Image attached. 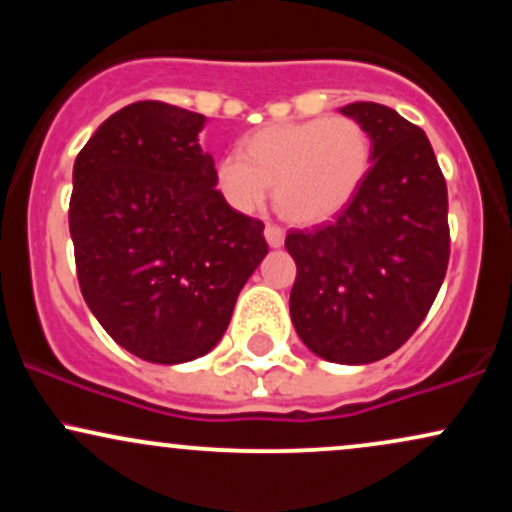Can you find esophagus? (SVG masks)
I'll return each instance as SVG.
<instances>
[{"label": "esophagus", "mask_w": 512, "mask_h": 512, "mask_svg": "<svg viewBox=\"0 0 512 512\" xmlns=\"http://www.w3.org/2000/svg\"><path fill=\"white\" fill-rule=\"evenodd\" d=\"M264 238H267L269 248H281V245H284L286 233H284V228H279V226H274V223H269V226L264 228Z\"/></svg>", "instance_id": "34e87169"}]
</instances>
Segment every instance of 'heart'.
Listing matches in <instances>:
<instances>
[{
	"instance_id": "obj_1",
	"label": "heart",
	"mask_w": 512,
	"mask_h": 512,
	"mask_svg": "<svg viewBox=\"0 0 512 512\" xmlns=\"http://www.w3.org/2000/svg\"><path fill=\"white\" fill-rule=\"evenodd\" d=\"M373 163V142L354 117L279 122L255 132L243 151L216 163V187L231 209L252 214L274 185L276 211L317 226L349 207Z\"/></svg>"
}]
</instances>
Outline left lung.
Listing matches in <instances>:
<instances>
[{"instance_id": "8db88e82", "label": "left lung", "mask_w": 512, "mask_h": 512, "mask_svg": "<svg viewBox=\"0 0 512 512\" xmlns=\"http://www.w3.org/2000/svg\"><path fill=\"white\" fill-rule=\"evenodd\" d=\"M373 166L337 219L291 231V322L325 361L363 366L397 351L424 322L448 272V187L424 129L380 103H349Z\"/></svg>"}]
</instances>
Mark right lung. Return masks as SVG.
<instances>
[{
	"label": "right lung",
	"instance_id": "add662e5",
	"mask_svg": "<svg viewBox=\"0 0 512 512\" xmlns=\"http://www.w3.org/2000/svg\"><path fill=\"white\" fill-rule=\"evenodd\" d=\"M207 117L142 101L110 115L74 161L76 276L129 354L175 366L209 354L267 255L264 223L216 190Z\"/></svg>",
	"mask_w": 512,
	"mask_h": 512
}]
</instances>
